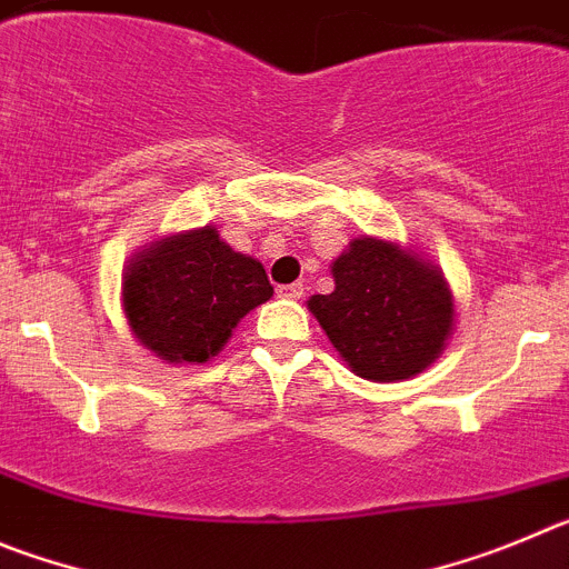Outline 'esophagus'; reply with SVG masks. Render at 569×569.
<instances>
[{
  "label": "esophagus",
  "instance_id": "obj_1",
  "mask_svg": "<svg viewBox=\"0 0 569 569\" xmlns=\"http://www.w3.org/2000/svg\"><path fill=\"white\" fill-rule=\"evenodd\" d=\"M278 295L286 297V300H300V297H303V283L278 286Z\"/></svg>",
  "mask_w": 569,
  "mask_h": 569
}]
</instances>
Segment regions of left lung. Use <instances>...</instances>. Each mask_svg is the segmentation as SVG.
Returning a JSON list of instances; mask_svg holds the SVG:
<instances>
[{"instance_id":"obj_1","label":"left lung","mask_w":569,"mask_h":569,"mask_svg":"<svg viewBox=\"0 0 569 569\" xmlns=\"http://www.w3.org/2000/svg\"><path fill=\"white\" fill-rule=\"evenodd\" d=\"M331 295L306 300L351 371L371 382L411 380L433 366L457 326V303L433 260L397 240L360 234L331 260Z\"/></svg>"}]
</instances>
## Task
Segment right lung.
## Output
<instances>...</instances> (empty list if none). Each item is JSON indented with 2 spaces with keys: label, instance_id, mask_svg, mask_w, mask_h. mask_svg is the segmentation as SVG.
I'll use <instances>...</instances> for the list:
<instances>
[{
  "label": "right lung",
  "instance_id": "1",
  "mask_svg": "<svg viewBox=\"0 0 569 569\" xmlns=\"http://www.w3.org/2000/svg\"><path fill=\"white\" fill-rule=\"evenodd\" d=\"M272 295L263 263L234 252L214 227L152 240L121 274L132 337L170 366L218 357L238 322Z\"/></svg>",
  "mask_w": 569,
  "mask_h": 569
}]
</instances>
